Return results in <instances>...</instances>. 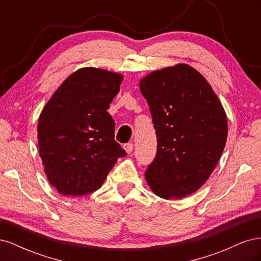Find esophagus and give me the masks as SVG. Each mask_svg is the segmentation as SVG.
<instances>
[{"label": "esophagus", "mask_w": 261, "mask_h": 261, "mask_svg": "<svg viewBox=\"0 0 261 261\" xmlns=\"http://www.w3.org/2000/svg\"><path fill=\"white\" fill-rule=\"evenodd\" d=\"M123 147H124V149L126 150V152H127V153H130V152L133 151V149H134V145H133V143H127V144H125Z\"/></svg>", "instance_id": "1"}]
</instances>
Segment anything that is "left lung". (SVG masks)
<instances>
[{"label": "left lung", "mask_w": 261, "mask_h": 261, "mask_svg": "<svg viewBox=\"0 0 261 261\" xmlns=\"http://www.w3.org/2000/svg\"><path fill=\"white\" fill-rule=\"evenodd\" d=\"M156 134V154L145 177L164 199H180L206 183L226 143L224 109L204 77L177 64L139 83Z\"/></svg>", "instance_id": "left-lung-1"}]
</instances>
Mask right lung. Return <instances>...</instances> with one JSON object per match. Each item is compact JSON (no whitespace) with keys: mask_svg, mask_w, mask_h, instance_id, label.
<instances>
[{"mask_svg":"<svg viewBox=\"0 0 261 261\" xmlns=\"http://www.w3.org/2000/svg\"><path fill=\"white\" fill-rule=\"evenodd\" d=\"M123 76L94 67L69 75L38 121V144L50 184L64 196H83L103 184L126 151L114 139L108 113Z\"/></svg>","mask_w":261,"mask_h":261,"instance_id":"add662e5","label":"right lung"}]
</instances>
